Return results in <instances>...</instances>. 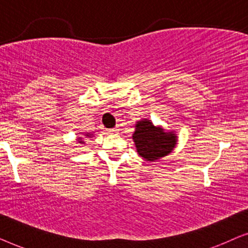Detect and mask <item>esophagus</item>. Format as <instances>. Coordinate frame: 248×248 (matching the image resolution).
I'll return each instance as SVG.
<instances>
[{"instance_id":"obj_1","label":"esophagus","mask_w":248,"mask_h":248,"mask_svg":"<svg viewBox=\"0 0 248 248\" xmlns=\"http://www.w3.org/2000/svg\"><path fill=\"white\" fill-rule=\"evenodd\" d=\"M118 131H120V130H118L117 127H114V128H110V130H108V132H109L110 134H116Z\"/></svg>"}]
</instances>
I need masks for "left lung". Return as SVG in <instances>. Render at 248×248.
Listing matches in <instances>:
<instances>
[{"label":"left lung","mask_w":248,"mask_h":248,"mask_svg":"<svg viewBox=\"0 0 248 248\" xmlns=\"http://www.w3.org/2000/svg\"><path fill=\"white\" fill-rule=\"evenodd\" d=\"M132 139L138 155L150 162L170 154L178 141L174 131L167 132L162 126H155L149 118L137 122Z\"/></svg>","instance_id":"1"}]
</instances>
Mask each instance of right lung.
I'll return each mask as SVG.
<instances>
[{
    "label": "right lung",
    "instance_id": "1",
    "mask_svg": "<svg viewBox=\"0 0 248 248\" xmlns=\"http://www.w3.org/2000/svg\"><path fill=\"white\" fill-rule=\"evenodd\" d=\"M82 135H84V137H86V138H93V133H81V137H78V139H77V142H78V143H80V144H86V142L83 141V137H82Z\"/></svg>",
    "mask_w": 248,
    "mask_h": 248
}]
</instances>
